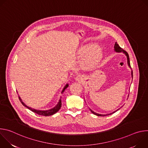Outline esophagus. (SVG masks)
Listing matches in <instances>:
<instances>
[{"mask_svg": "<svg viewBox=\"0 0 148 148\" xmlns=\"http://www.w3.org/2000/svg\"><path fill=\"white\" fill-rule=\"evenodd\" d=\"M75 79H76L77 80H78V81H80V80L82 79V78H81V77H80V75H77V76L76 77Z\"/></svg>", "mask_w": 148, "mask_h": 148, "instance_id": "1", "label": "esophagus"}]
</instances>
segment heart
Returning <instances> with one entry per match:
<instances>
[{"label":"heart","mask_w":148,"mask_h":148,"mask_svg":"<svg viewBox=\"0 0 148 148\" xmlns=\"http://www.w3.org/2000/svg\"><path fill=\"white\" fill-rule=\"evenodd\" d=\"M79 54L85 56L82 60V64L87 69L95 68L102 58V51L95 45L82 47L79 50Z\"/></svg>","instance_id":"b5f03b06"}]
</instances>
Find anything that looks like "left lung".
Instances as JSON below:
<instances>
[{
  "label": "left lung",
  "instance_id": "obj_1",
  "mask_svg": "<svg viewBox=\"0 0 148 148\" xmlns=\"http://www.w3.org/2000/svg\"><path fill=\"white\" fill-rule=\"evenodd\" d=\"M114 50H115V52H116V53H123V54L126 56V58H127V63H128V66L131 69V65H130V57H129V55H128V53L126 52V51H125L124 50H123L122 48H121V47H119V46L117 44L116 42L115 44V45H114ZM131 76H132V78H133V72H132V71H131ZM128 96H129V95H128ZM119 109H120V108H119L118 110H116L115 111H114V112H112V113L108 114H98V113L95 112L94 111H93L92 110H91L90 108V110L92 114H94V115H97V116H107V115H111V114H114V112H115L116 111H118V110H119Z\"/></svg>",
  "mask_w": 148,
  "mask_h": 148
}]
</instances>
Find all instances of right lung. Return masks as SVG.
Wrapping results in <instances>:
<instances>
[{
  "label": "right lung",
  "instance_id": "obj_1",
  "mask_svg": "<svg viewBox=\"0 0 148 148\" xmlns=\"http://www.w3.org/2000/svg\"><path fill=\"white\" fill-rule=\"evenodd\" d=\"M69 87V84H67L66 85L64 86V87L63 88L62 91H61V94L63 93V92H64L65 91V90ZM18 98H19V100L20 101V102H22V103L24 105L25 107H26V108H27L28 109H29L30 110H31L32 111H33V112L37 114H38V115H43V116H50V115H52L54 114H56L57 111H59V110L60 109L61 107V97L60 98L57 104L56 105V106L51 108V109H50V110H36V109H34V108H32L31 107H29L28 106H27V105H26L25 103V102H23L22 99H21L20 97L18 96Z\"/></svg>",
  "mask_w": 148,
  "mask_h": 148
}]
</instances>
